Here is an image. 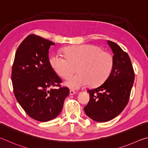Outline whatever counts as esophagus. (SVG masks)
<instances>
[{"label":"esophagus","instance_id":"1","mask_svg":"<svg viewBox=\"0 0 148 148\" xmlns=\"http://www.w3.org/2000/svg\"><path fill=\"white\" fill-rule=\"evenodd\" d=\"M74 94H76V91H74V90H70V95H73Z\"/></svg>","mask_w":148,"mask_h":148}]
</instances>
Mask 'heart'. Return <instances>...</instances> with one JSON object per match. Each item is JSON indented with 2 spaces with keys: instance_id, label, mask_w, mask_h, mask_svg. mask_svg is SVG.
Returning <instances> with one entry per match:
<instances>
[{
  "instance_id": "obj_1",
  "label": "heart",
  "mask_w": 148,
  "mask_h": 148,
  "mask_svg": "<svg viewBox=\"0 0 148 148\" xmlns=\"http://www.w3.org/2000/svg\"><path fill=\"white\" fill-rule=\"evenodd\" d=\"M64 57L55 53L49 57L50 66L55 72L68 79L76 71L78 74L66 82V86L77 89L88 84L97 87L106 81L114 64L113 57L92 44L72 46L64 49Z\"/></svg>"
}]
</instances>
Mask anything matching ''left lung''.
Returning <instances> with one entry per match:
<instances>
[{"label":"left lung","instance_id":"left-lung-1","mask_svg":"<svg viewBox=\"0 0 148 148\" xmlns=\"http://www.w3.org/2000/svg\"><path fill=\"white\" fill-rule=\"evenodd\" d=\"M113 51L114 64L106 81L95 89L88 90L89 102L85 113L97 122L115 118L126 107L134 84V72L131 59L119 45L108 40Z\"/></svg>","mask_w":148,"mask_h":148}]
</instances>
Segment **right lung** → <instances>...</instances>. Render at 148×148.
<instances>
[{
    "label": "right lung",
    "mask_w": 148,
    "mask_h": 148,
    "mask_svg": "<svg viewBox=\"0 0 148 148\" xmlns=\"http://www.w3.org/2000/svg\"><path fill=\"white\" fill-rule=\"evenodd\" d=\"M55 43L35 34L27 36L17 48L12 70L14 93L29 116L46 122L61 113L69 95L61 87V79L51 68L49 49ZM59 89H51V86Z\"/></svg>",
    "instance_id": "obj_1"
}]
</instances>
